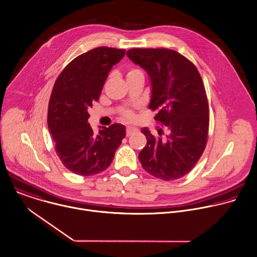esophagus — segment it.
I'll return each instance as SVG.
<instances>
[{"label": "esophagus", "instance_id": "obj_1", "mask_svg": "<svg viewBox=\"0 0 257 257\" xmlns=\"http://www.w3.org/2000/svg\"><path fill=\"white\" fill-rule=\"evenodd\" d=\"M137 131H138V129H137L136 127H133V126H128V127L126 128V135H127V136H131L132 134L136 133Z\"/></svg>", "mask_w": 257, "mask_h": 257}]
</instances>
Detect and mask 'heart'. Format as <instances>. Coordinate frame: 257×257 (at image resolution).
I'll return each mask as SVG.
<instances>
[{"mask_svg": "<svg viewBox=\"0 0 257 257\" xmlns=\"http://www.w3.org/2000/svg\"><path fill=\"white\" fill-rule=\"evenodd\" d=\"M138 70H136V69H132V70H130L128 73H127V76H129V75H131V74H133V73H135V72H137ZM121 115H122V118H124V119H126V120H130V119H132L133 117H134V113H133V111L131 110V109H125V110H123L122 111V113H121Z\"/></svg>", "mask_w": 257, "mask_h": 257, "instance_id": "obj_1", "label": "heart"}]
</instances>
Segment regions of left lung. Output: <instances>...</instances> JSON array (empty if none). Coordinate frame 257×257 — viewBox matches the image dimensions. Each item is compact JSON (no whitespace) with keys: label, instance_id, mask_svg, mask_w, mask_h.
<instances>
[{"label":"left lung","instance_id":"obj_1","mask_svg":"<svg viewBox=\"0 0 257 257\" xmlns=\"http://www.w3.org/2000/svg\"><path fill=\"white\" fill-rule=\"evenodd\" d=\"M127 56L147 72L152 87L149 108L169 131L163 140L142 128L147 144L139 153L141 165L159 179H179L195 166L207 143L209 107L201 76L174 50L135 48Z\"/></svg>","mask_w":257,"mask_h":257}]
</instances>
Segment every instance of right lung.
Returning a JSON list of instances; mask_svg holds the SVG:
<instances>
[{"label": "right lung", "mask_w": 257, "mask_h": 257, "mask_svg": "<svg viewBox=\"0 0 257 257\" xmlns=\"http://www.w3.org/2000/svg\"><path fill=\"white\" fill-rule=\"evenodd\" d=\"M125 50L98 47L71 61L55 82L49 107L48 127L56 153L71 172L90 176L104 171L126 136L115 123L96 135L88 110L99 100L109 71L124 57Z\"/></svg>", "instance_id": "right-lung-1"}]
</instances>
